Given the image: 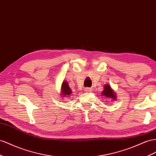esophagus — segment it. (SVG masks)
Instances as JSON below:
<instances>
[{"mask_svg": "<svg viewBox=\"0 0 156 156\" xmlns=\"http://www.w3.org/2000/svg\"><path fill=\"white\" fill-rule=\"evenodd\" d=\"M85 91L88 92H91L92 91V89L90 88H85Z\"/></svg>", "mask_w": 156, "mask_h": 156, "instance_id": "1", "label": "esophagus"}]
</instances>
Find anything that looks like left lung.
Returning a JSON list of instances; mask_svg holds the SVG:
<instances>
[{
  "label": "left lung",
  "instance_id": "left-lung-1",
  "mask_svg": "<svg viewBox=\"0 0 156 156\" xmlns=\"http://www.w3.org/2000/svg\"><path fill=\"white\" fill-rule=\"evenodd\" d=\"M102 95L108 98L116 100L117 96L115 95L114 91L112 89L111 86L108 85V84H106V85L104 86V89L102 92Z\"/></svg>",
  "mask_w": 156,
  "mask_h": 156
}]
</instances>
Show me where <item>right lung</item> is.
Returning a JSON list of instances; mask_svg holds the SVG:
<instances>
[{"instance_id":"1","label":"right lung","mask_w":156,"mask_h":156,"mask_svg":"<svg viewBox=\"0 0 156 156\" xmlns=\"http://www.w3.org/2000/svg\"><path fill=\"white\" fill-rule=\"evenodd\" d=\"M62 95L63 96H66V97H68L69 96L71 93H72V90H71V88L69 87L68 83L64 81V82L62 83Z\"/></svg>"}]
</instances>
